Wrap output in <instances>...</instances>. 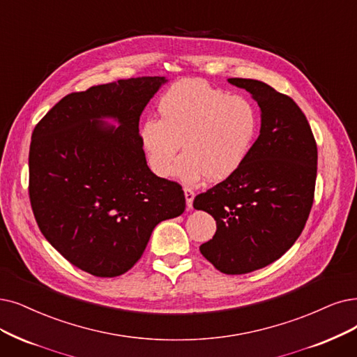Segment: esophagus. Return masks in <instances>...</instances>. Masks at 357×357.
<instances>
[{
  "label": "esophagus",
  "instance_id": "1",
  "mask_svg": "<svg viewBox=\"0 0 357 357\" xmlns=\"http://www.w3.org/2000/svg\"><path fill=\"white\" fill-rule=\"evenodd\" d=\"M184 197H186V206L188 209L193 208V199H195V192L189 188H184Z\"/></svg>",
  "mask_w": 357,
  "mask_h": 357
}]
</instances>
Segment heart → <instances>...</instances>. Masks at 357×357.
<instances>
[{"mask_svg":"<svg viewBox=\"0 0 357 357\" xmlns=\"http://www.w3.org/2000/svg\"><path fill=\"white\" fill-rule=\"evenodd\" d=\"M160 120L146 119L140 142L153 173L167 177L183 145L176 176L188 184L202 177L222 181L248 160L259 114L248 98L227 95L199 79L173 84L160 99Z\"/></svg>","mask_w":357,"mask_h":357,"instance_id":"heart-1","label":"heart"}]
</instances>
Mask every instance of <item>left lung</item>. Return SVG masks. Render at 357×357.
Wrapping results in <instances>:
<instances>
[{"instance_id":"1","label":"left lung","mask_w":357,"mask_h":357,"mask_svg":"<svg viewBox=\"0 0 357 357\" xmlns=\"http://www.w3.org/2000/svg\"><path fill=\"white\" fill-rule=\"evenodd\" d=\"M261 108V130L246 162L193 201L217 221L199 250L224 274H248L273 264L301 236L315 192L318 149L302 109L255 79H228Z\"/></svg>"}]
</instances>
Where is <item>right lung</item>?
Masks as SVG:
<instances>
[{
    "mask_svg": "<svg viewBox=\"0 0 357 357\" xmlns=\"http://www.w3.org/2000/svg\"><path fill=\"white\" fill-rule=\"evenodd\" d=\"M167 82L133 77L70 93L32 133L36 222L54 249L95 277L127 273L153 228L186 208L178 184L149 169L139 135L142 112Z\"/></svg>",
    "mask_w": 357,
    "mask_h": 357,
    "instance_id": "add662e5",
    "label": "right lung"
}]
</instances>
